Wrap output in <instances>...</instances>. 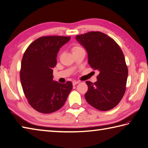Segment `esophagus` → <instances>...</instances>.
<instances>
[{
    "instance_id": "1",
    "label": "esophagus",
    "mask_w": 148,
    "mask_h": 148,
    "mask_svg": "<svg viewBox=\"0 0 148 148\" xmlns=\"http://www.w3.org/2000/svg\"><path fill=\"white\" fill-rule=\"evenodd\" d=\"M79 82H80L79 81H75V80H74V81H73V82H72V83H73V86H75V85H77V84H78Z\"/></svg>"
}]
</instances>
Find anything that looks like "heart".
I'll use <instances>...</instances> for the list:
<instances>
[{
    "label": "heart",
    "mask_w": 148,
    "mask_h": 148,
    "mask_svg": "<svg viewBox=\"0 0 148 148\" xmlns=\"http://www.w3.org/2000/svg\"><path fill=\"white\" fill-rule=\"evenodd\" d=\"M81 50H83V49L82 47H80L79 46H74L73 48H72V52L74 53V52H76L77 51H79Z\"/></svg>",
    "instance_id": "obj_1"
}]
</instances>
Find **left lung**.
<instances>
[{
  "label": "left lung",
  "instance_id": "obj_1",
  "mask_svg": "<svg viewBox=\"0 0 148 148\" xmlns=\"http://www.w3.org/2000/svg\"><path fill=\"white\" fill-rule=\"evenodd\" d=\"M87 51L88 64L99 71L97 81H86L87 103L99 110L115 107L123 97L128 77L124 54L113 39L101 32H89L76 36Z\"/></svg>",
  "mask_w": 148,
  "mask_h": 148
}]
</instances>
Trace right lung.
I'll use <instances>...</instances> for the list:
<instances>
[{
	"mask_svg": "<svg viewBox=\"0 0 148 148\" xmlns=\"http://www.w3.org/2000/svg\"><path fill=\"white\" fill-rule=\"evenodd\" d=\"M65 36H43L33 41L23 54L20 80L30 105L39 112L52 113L60 109L73 86L70 81L60 84L53 80L59 49L70 40Z\"/></svg>",
	"mask_w": 148,
	"mask_h": 148,
	"instance_id": "add662e5",
	"label": "right lung"
}]
</instances>
